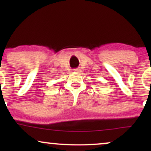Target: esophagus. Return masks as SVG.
I'll return each mask as SVG.
<instances>
[{
	"label": "esophagus",
	"instance_id": "1",
	"mask_svg": "<svg viewBox=\"0 0 151 151\" xmlns=\"http://www.w3.org/2000/svg\"><path fill=\"white\" fill-rule=\"evenodd\" d=\"M80 69H79V68H77V69H74V72H80Z\"/></svg>",
	"mask_w": 151,
	"mask_h": 151
}]
</instances>
